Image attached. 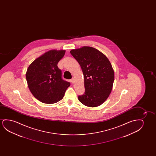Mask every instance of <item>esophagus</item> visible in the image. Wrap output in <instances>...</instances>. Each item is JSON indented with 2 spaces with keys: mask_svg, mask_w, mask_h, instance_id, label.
<instances>
[{
  "mask_svg": "<svg viewBox=\"0 0 156 156\" xmlns=\"http://www.w3.org/2000/svg\"><path fill=\"white\" fill-rule=\"evenodd\" d=\"M70 81L71 83H74V78H73L72 79H71Z\"/></svg>",
  "mask_w": 156,
  "mask_h": 156,
  "instance_id": "esophagus-1",
  "label": "esophagus"
}]
</instances>
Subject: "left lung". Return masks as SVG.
<instances>
[{
    "instance_id": "obj_1",
    "label": "left lung",
    "mask_w": 156,
    "mask_h": 156,
    "mask_svg": "<svg viewBox=\"0 0 156 156\" xmlns=\"http://www.w3.org/2000/svg\"><path fill=\"white\" fill-rule=\"evenodd\" d=\"M70 53L81 66L85 92L78 96L86 106L102 105L111 93L115 79L114 71L108 58L98 49L84 46L72 49Z\"/></svg>"
}]
</instances>
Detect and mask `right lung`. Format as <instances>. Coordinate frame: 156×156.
I'll return each mask as SVG.
<instances>
[{"instance_id":"add662e5","label":"right lung","mask_w":156,"mask_h":156,"mask_svg":"<svg viewBox=\"0 0 156 156\" xmlns=\"http://www.w3.org/2000/svg\"><path fill=\"white\" fill-rule=\"evenodd\" d=\"M64 50H51L36 58L28 67L26 79L29 90L41 102L53 104L61 100L70 83L62 79L58 63Z\"/></svg>"}]
</instances>
